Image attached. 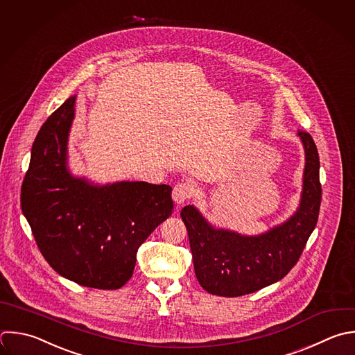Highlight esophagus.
<instances>
[{
    "mask_svg": "<svg viewBox=\"0 0 355 355\" xmlns=\"http://www.w3.org/2000/svg\"><path fill=\"white\" fill-rule=\"evenodd\" d=\"M194 194V187L191 183L189 182H182V183H178L175 187H173V191H172V198L176 204H182L186 200L191 198Z\"/></svg>",
    "mask_w": 355,
    "mask_h": 355,
    "instance_id": "obj_1",
    "label": "esophagus"
}]
</instances>
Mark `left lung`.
Returning <instances> with one entry per match:
<instances>
[{"label":"left lung","instance_id":"8db88e82","mask_svg":"<svg viewBox=\"0 0 355 355\" xmlns=\"http://www.w3.org/2000/svg\"><path fill=\"white\" fill-rule=\"evenodd\" d=\"M298 136L305 151L302 193L293 216L258 234L216 229L193 205L180 216L186 225L198 283L211 294L239 297L283 279L297 263L318 222L322 187L319 155L309 133Z\"/></svg>","mask_w":355,"mask_h":355}]
</instances>
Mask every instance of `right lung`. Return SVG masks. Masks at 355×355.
I'll return each mask as SVG.
<instances>
[{"instance_id":"1","label":"right lung","mask_w":355,"mask_h":355,"mask_svg":"<svg viewBox=\"0 0 355 355\" xmlns=\"http://www.w3.org/2000/svg\"><path fill=\"white\" fill-rule=\"evenodd\" d=\"M76 97L39 130L21 204L37 247L61 276L86 287L121 288L139 247L172 215V187L147 182L98 186L68 169V137Z\"/></svg>"}]
</instances>
